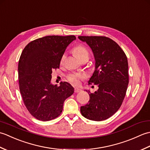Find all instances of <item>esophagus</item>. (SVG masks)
Instances as JSON below:
<instances>
[{"mask_svg":"<svg viewBox=\"0 0 150 150\" xmlns=\"http://www.w3.org/2000/svg\"><path fill=\"white\" fill-rule=\"evenodd\" d=\"M74 91H75V93H79V92L82 91V90H81V89H80V88H75V90H74Z\"/></svg>","mask_w":150,"mask_h":150,"instance_id":"34e87169","label":"esophagus"}]
</instances>
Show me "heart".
Wrapping results in <instances>:
<instances>
[{
  "mask_svg": "<svg viewBox=\"0 0 150 150\" xmlns=\"http://www.w3.org/2000/svg\"><path fill=\"white\" fill-rule=\"evenodd\" d=\"M73 53H74L75 56L80 60L84 58L89 59V56H90V53H89L88 50L82 45H79L74 47V49H73ZM66 57V55L65 53L62 55L61 58H60V64H63L64 62ZM86 76L84 74L78 73H69L66 77L67 80L74 86L80 85L81 81L84 80Z\"/></svg>",
  "mask_w": 150,
  "mask_h": 150,
  "instance_id": "heart-1",
  "label": "heart"
}]
</instances>
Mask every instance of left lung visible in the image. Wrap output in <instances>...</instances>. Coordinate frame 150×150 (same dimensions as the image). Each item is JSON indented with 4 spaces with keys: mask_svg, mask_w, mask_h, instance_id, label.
Instances as JSON below:
<instances>
[{
    "mask_svg": "<svg viewBox=\"0 0 150 150\" xmlns=\"http://www.w3.org/2000/svg\"><path fill=\"white\" fill-rule=\"evenodd\" d=\"M93 51L95 70L89 84L98 85L90 100L81 107L85 118L95 121L106 120L119 110L129 83L128 59L124 51L112 39L104 36H79Z\"/></svg>",
    "mask_w": 150,
    "mask_h": 150,
    "instance_id": "obj_1",
    "label": "left lung"
}]
</instances>
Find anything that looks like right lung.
<instances>
[{"mask_svg": "<svg viewBox=\"0 0 150 150\" xmlns=\"http://www.w3.org/2000/svg\"><path fill=\"white\" fill-rule=\"evenodd\" d=\"M74 35H49L28 43L18 61L19 89L24 104L31 115L42 121L58 117L64 102L74 93L67 82L51 84L52 70L59 68L60 58Z\"/></svg>", "mask_w": 150, "mask_h": 150, "instance_id": "add662e5", "label": "right lung"}]
</instances>
